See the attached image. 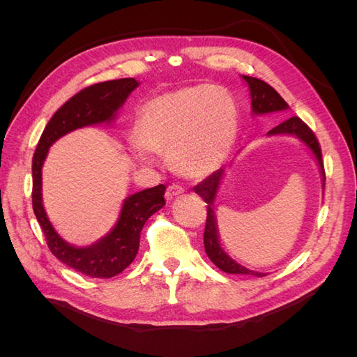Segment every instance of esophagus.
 I'll return each mask as SVG.
<instances>
[{
	"label": "esophagus",
	"instance_id": "esophagus-1",
	"mask_svg": "<svg viewBox=\"0 0 357 357\" xmlns=\"http://www.w3.org/2000/svg\"><path fill=\"white\" fill-rule=\"evenodd\" d=\"M183 192H185V189H183L180 185H171V186H168V189L165 192V198H167V201H171L172 198L181 195Z\"/></svg>",
	"mask_w": 357,
	"mask_h": 357
}]
</instances>
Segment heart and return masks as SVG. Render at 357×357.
Listing matches in <instances>:
<instances>
[{
    "label": "heart",
    "instance_id": "heart-1",
    "mask_svg": "<svg viewBox=\"0 0 357 357\" xmlns=\"http://www.w3.org/2000/svg\"><path fill=\"white\" fill-rule=\"evenodd\" d=\"M236 134V107L231 95L197 84L147 101L138 113L137 158L164 155L171 169L185 178H204L228 158Z\"/></svg>",
    "mask_w": 357,
    "mask_h": 357
}]
</instances>
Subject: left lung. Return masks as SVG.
<instances>
[{"mask_svg":"<svg viewBox=\"0 0 357 357\" xmlns=\"http://www.w3.org/2000/svg\"><path fill=\"white\" fill-rule=\"evenodd\" d=\"M244 82L248 84V89H250V98H252V112L255 114H268V113H275V112H284L289 109L287 102L280 96V93L265 83L264 80H259L256 77H250V75H243ZM278 134H289L298 137L301 142H304L307 147L311 150L312 155H314L317 164L320 167V172L325 180V168H323V160H321V150L320 144L314 132L301 121L299 117L294 116L283 121L271 131L268 135H278ZM225 169L220 168L214 171L211 176H208L205 180H202L199 185L193 188L195 193L207 202V222H205V231H204V247L205 253L211 259V262L220 268L223 273L228 274H252L262 277L265 274L252 271V269H247L245 266L236 264L232 257H229L223 252L219 241V231H218V222H215V215L213 210V202L215 198V193H218L219 185L222 181Z\"/></svg>","mask_w":357,"mask_h":357,"instance_id":"8db88e82","label":"left lung"}]
</instances>
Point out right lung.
Wrapping results in <instances>:
<instances>
[{"instance_id": "right-lung-1", "label": "right lung", "mask_w": 357, "mask_h": 357, "mask_svg": "<svg viewBox=\"0 0 357 357\" xmlns=\"http://www.w3.org/2000/svg\"><path fill=\"white\" fill-rule=\"evenodd\" d=\"M139 83L135 79H117L88 86L52 116L32 156V208L46 236L50 252L61 262L84 275L110 278L131 265L138 253L139 232L150 215L165 205V186L159 185L129 195L114 228L91 245L75 247L62 240L53 229L41 199V168L49 147L74 129L110 123L117 110Z\"/></svg>"}]
</instances>
